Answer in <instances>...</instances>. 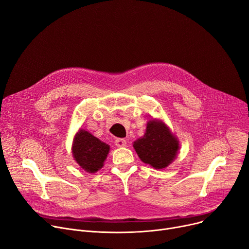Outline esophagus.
Instances as JSON below:
<instances>
[{
	"label": "esophagus",
	"instance_id": "obj_1",
	"mask_svg": "<svg viewBox=\"0 0 249 249\" xmlns=\"http://www.w3.org/2000/svg\"><path fill=\"white\" fill-rule=\"evenodd\" d=\"M126 144H127V141L125 139L118 138V139H116V141H115V145L117 147H125Z\"/></svg>",
	"mask_w": 249,
	"mask_h": 249
}]
</instances>
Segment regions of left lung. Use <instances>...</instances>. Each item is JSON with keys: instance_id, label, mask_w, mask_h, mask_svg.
I'll return each mask as SVG.
<instances>
[{"instance_id": "1", "label": "left lung", "mask_w": 249, "mask_h": 249, "mask_svg": "<svg viewBox=\"0 0 249 249\" xmlns=\"http://www.w3.org/2000/svg\"><path fill=\"white\" fill-rule=\"evenodd\" d=\"M140 160L154 169H165L176 159L179 140L168 125L160 118L147 121L145 134L133 142Z\"/></svg>"}]
</instances>
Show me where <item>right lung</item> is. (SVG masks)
<instances>
[{
  "instance_id": "right-lung-1",
  "label": "right lung",
  "mask_w": 249,
  "mask_h": 249,
  "mask_svg": "<svg viewBox=\"0 0 249 249\" xmlns=\"http://www.w3.org/2000/svg\"><path fill=\"white\" fill-rule=\"evenodd\" d=\"M110 146L85 129H79L73 138L74 160L84 171L96 173L104 166Z\"/></svg>"
}]
</instances>
